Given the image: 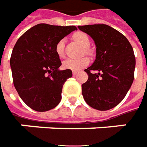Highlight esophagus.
<instances>
[{
	"mask_svg": "<svg viewBox=\"0 0 147 147\" xmlns=\"http://www.w3.org/2000/svg\"><path fill=\"white\" fill-rule=\"evenodd\" d=\"M77 74H78V72H77V71H73V75L75 76V75H77Z\"/></svg>",
	"mask_w": 147,
	"mask_h": 147,
	"instance_id": "esophagus-1",
	"label": "esophagus"
}]
</instances>
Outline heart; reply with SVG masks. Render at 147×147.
<instances>
[{"label": "heart", "mask_w": 147, "mask_h": 147, "mask_svg": "<svg viewBox=\"0 0 147 147\" xmlns=\"http://www.w3.org/2000/svg\"><path fill=\"white\" fill-rule=\"evenodd\" d=\"M73 39L75 41L78 42L84 48H87L90 45V39L88 35L83 32H76L73 34ZM64 49H65V39H61L57 42L56 45V53L57 54L59 57H64ZM86 52H88V50L86 48ZM89 64V59L86 57L74 59V58H68L62 62V67L65 69H69L72 71H79L82 69H83Z\"/></svg>", "instance_id": "b5f03b06"}]
</instances>
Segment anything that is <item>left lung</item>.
I'll return each mask as SVG.
<instances>
[{
	"instance_id": "8db88e82",
	"label": "left lung",
	"mask_w": 147,
	"mask_h": 147,
	"mask_svg": "<svg viewBox=\"0 0 147 147\" xmlns=\"http://www.w3.org/2000/svg\"><path fill=\"white\" fill-rule=\"evenodd\" d=\"M96 46L94 63L85 69L88 79L82 85L86 103L99 111L113 108L121 102L134 78L135 57L130 43L118 30L105 24L78 26ZM98 71L92 74V70Z\"/></svg>"
}]
</instances>
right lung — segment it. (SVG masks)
Instances as JSON below:
<instances>
[{"instance_id":"1","label":"right lung","mask_w":147,"mask_h":147,"mask_svg":"<svg viewBox=\"0 0 147 147\" xmlns=\"http://www.w3.org/2000/svg\"><path fill=\"white\" fill-rule=\"evenodd\" d=\"M75 30V26L40 23L26 30L14 45L10 58L13 85L21 99L34 111L46 112L61 102L62 87L72 71L59 69L61 62L55 48Z\"/></svg>"}]
</instances>
